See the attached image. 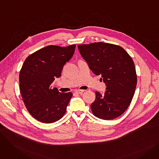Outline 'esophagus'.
Listing matches in <instances>:
<instances>
[{"label":"esophagus","instance_id":"1","mask_svg":"<svg viewBox=\"0 0 159 159\" xmlns=\"http://www.w3.org/2000/svg\"><path fill=\"white\" fill-rule=\"evenodd\" d=\"M84 90H83V89H77L75 91V93H77L78 94H81L84 92Z\"/></svg>","mask_w":159,"mask_h":159}]
</instances>
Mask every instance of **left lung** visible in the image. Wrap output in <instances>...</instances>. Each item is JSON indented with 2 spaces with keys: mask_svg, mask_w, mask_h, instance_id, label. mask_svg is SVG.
I'll return each instance as SVG.
<instances>
[{
  "mask_svg": "<svg viewBox=\"0 0 159 159\" xmlns=\"http://www.w3.org/2000/svg\"><path fill=\"white\" fill-rule=\"evenodd\" d=\"M79 52L96 75H101L106 86L102 95L96 91L91 104L93 114L103 120L120 116L129 107L137 86V74L131 57L122 47L94 43L78 46Z\"/></svg>",
  "mask_w": 159,
  "mask_h": 159,
  "instance_id": "obj_1",
  "label": "left lung"
}]
</instances>
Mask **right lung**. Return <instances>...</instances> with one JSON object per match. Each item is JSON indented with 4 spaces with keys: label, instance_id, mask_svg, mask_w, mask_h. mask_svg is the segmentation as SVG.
Listing matches in <instances>:
<instances>
[{
    "label": "right lung",
    "instance_id": "right-lung-1",
    "mask_svg": "<svg viewBox=\"0 0 159 159\" xmlns=\"http://www.w3.org/2000/svg\"><path fill=\"white\" fill-rule=\"evenodd\" d=\"M75 47L48 46L28 57L22 65L19 74L22 100L29 113L40 122H55L66 113L73 94L61 93L52 84L61 76Z\"/></svg>",
    "mask_w": 159,
    "mask_h": 159
}]
</instances>
